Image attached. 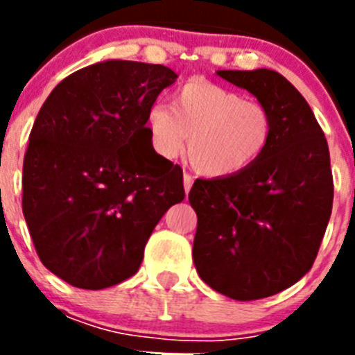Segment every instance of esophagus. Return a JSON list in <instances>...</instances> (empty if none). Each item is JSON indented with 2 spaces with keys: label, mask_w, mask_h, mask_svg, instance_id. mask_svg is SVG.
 <instances>
[{
  "label": "esophagus",
  "mask_w": 355,
  "mask_h": 355,
  "mask_svg": "<svg viewBox=\"0 0 355 355\" xmlns=\"http://www.w3.org/2000/svg\"><path fill=\"white\" fill-rule=\"evenodd\" d=\"M183 184H184V192H190V188H192V184H193V178L190 174H187V172H184L183 174Z\"/></svg>",
  "instance_id": "1"
}]
</instances>
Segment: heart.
<instances>
[{
    "label": "heart",
    "instance_id": "1",
    "mask_svg": "<svg viewBox=\"0 0 355 355\" xmlns=\"http://www.w3.org/2000/svg\"><path fill=\"white\" fill-rule=\"evenodd\" d=\"M149 144L162 158H175L187 141V159L206 178L247 171L268 149L274 115L256 99L205 80H190L172 92L171 105L147 110Z\"/></svg>",
    "mask_w": 355,
    "mask_h": 355
}]
</instances>
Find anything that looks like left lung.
I'll use <instances>...</instances> for the list:
<instances>
[{
	"label": "left lung",
	"mask_w": 355,
	"mask_h": 355,
	"mask_svg": "<svg viewBox=\"0 0 355 355\" xmlns=\"http://www.w3.org/2000/svg\"><path fill=\"white\" fill-rule=\"evenodd\" d=\"M274 115V137L252 167L197 180L193 263L200 279L234 300L286 290L309 272L332 211L331 158L324 131L293 85L270 69L218 71Z\"/></svg>",
	"instance_id": "left-lung-1"
}]
</instances>
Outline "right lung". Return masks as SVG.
<instances>
[{
	"mask_svg": "<svg viewBox=\"0 0 355 355\" xmlns=\"http://www.w3.org/2000/svg\"><path fill=\"white\" fill-rule=\"evenodd\" d=\"M175 72L108 60L72 72L44 101L23 163V213L42 265L103 290L139 272L159 218L184 199L183 171L156 155L147 110Z\"/></svg>",
	"mask_w": 355,
	"mask_h": 355,
	"instance_id": "right-lung-1",
	"label": "right lung"
}]
</instances>
